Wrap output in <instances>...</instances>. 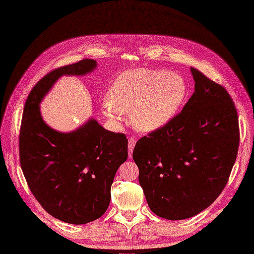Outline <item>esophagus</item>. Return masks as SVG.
Listing matches in <instances>:
<instances>
[{"instance_id":"1","label":"esophagus","mask_w":254,"mask_h":254,"mask_svg":"<svg viewBox=\"0 0 254 254\" xmlns=\"http://www.w3.org/2000/svg\"><path fill=\"white\" fill-rule=\"evenodd\" d=\"M135 139L134 137H129L128 140V152H129V158L132 157V151H133V148L135 146Z\"/></svg>"}]
</instances>
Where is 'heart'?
Here are the masks:
<instances>
[{
  "label": "heart",
  "mask_w": 254,
  "mask_h": 254,
  "mask_svg": "<svg viewBox=\"0 0 254 254\" xmlns=\"http://www.w3.org/2000/svg\"><path fill=\"white\" fill-rule=\"evenodd\" d=\"M187 92V83L181 76L168 71H126L112 83L104 102V110L115 121L122 119V113H131L135 128L152 131L175 117Z\"/></svg>",
  "instance_id": "heart-1"
}]
</instances>
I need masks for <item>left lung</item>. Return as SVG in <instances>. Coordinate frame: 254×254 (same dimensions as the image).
<instances>
[{
	"instance_id": "8db88e82",
	"label": "left lung",
	"mask_w": 254,
	"mask_h": 254,
	"mask_svg": "<svg viewBox=\"0 0 254 254\" xmlns=\"http://www.w3.org/2000/svg\"><path fill=\"white\" fill-rule=\"evenodd\" d=\"M195 92L180 113L137 141L132 158L150 210L181 220L211 205L235 163L240 127L227 90L190 67Z\"/></svg>"
}]
</instances>
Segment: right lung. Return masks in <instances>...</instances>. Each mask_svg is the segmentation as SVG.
I'll return each mask as SVG.
<instances>
[{"label": "right lung", "mask_w": 254, "mask_h": 254, "mask_svg": "<svg viewBox=\"0 0 254 254\" xmlns=\"http://www.w3.org/2000/svg\"><path fill=\"white\" fill-rule=\"evenodd\" d=\"M95 67V60L82 59L45 75L29 92L20 128V164L30 191L53 217L72 225L88 224L108 209L114 176L128 158V140L93 119L75 131L58 132L43 122L39 104L63 75Z\"/></svg>", "instance_id": "obj_1"}]
</instances>
